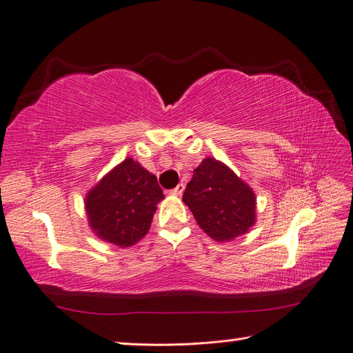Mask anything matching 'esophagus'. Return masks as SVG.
<instances>
[{
  "label": "esophagus",
  "mask_w": 353,
  "mask_h": 353,
  "mask_svg": "<svg viewBox=\"0 0 353 353\" xmlns=\"http://www.w3.org/2000/svg\"><path fill=\"white\" fill-rule=\"evenodd\" d=\"M184 190H185V185L184 184H178L172 191H170V194H174V196H181L184 193Z\"/></svg>",
  "instance_id": "obj_1"
}]
</instances>
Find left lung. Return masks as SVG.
<instances>
[{"instance_id": "left-lung-1", "label": "left lung", "mask_w": 353, "mask_h": 353, "mask_svg": "<svg viewBox=\"0 0 353 353\" xmlns=\"http://www.w3.org/2000/svg\"><path fill=\"white\" fill-rule=\"evenodd\" d=\"M183 201L199 227L219 243L232 241L256 223V196L250 185L215 157L194 169Z\"/></svg>"}]
</instances>
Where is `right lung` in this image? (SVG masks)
Wrapping results in <instances>:
<instances>
[{
  "label": "right lung",
  "instance_id": "add662e5",
  "mask_svg": "<svg viewBox=\"0 0 353 353\" xmlns=\"http://www.w3.org/2000/svg\"><path fill=\"white\" fill-rule=\"evenodd\" d=\"M163 199L156 175L126 157L85 196L88 225L103 241L131 248L150 230L157 203Z\"/></svg>",
  "mask_w": 353,
  "mask_h": 353
}]
</instances>
